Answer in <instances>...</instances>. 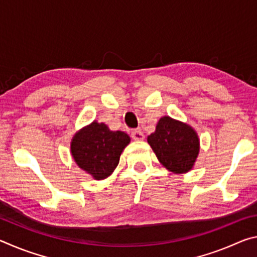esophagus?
<instances>
[{"label": "esophagus", "instance_id": "1", "mask_svg": "<svg viewBox=\"0 0 257 257\" xmlns=\"http://www.w3.org/2000/svg\"><path fill=\"white\" fill-rule=\"evenodd\" d=\"M132 138L135 139V141H143L144 139V134L141 130H132Z\"/></svg>", "mask_w": 257, "mask_h": 257}]
</instances>
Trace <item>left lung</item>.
<instances>
[{
  "label": "left lung",
  "mask_w": 257,
  "mask_h": 257,
  "mask_svg": "<svg viewBox=\"0 0 257 257\" xmlns=\"http://www.w3.org/2000/svg\"><path fill=\"white\" fill-rule=\"evenodd\" d=\"M147 142L160 162L175 173L189 171L199 152V141L195 130L170 116L159 120L156 130L147 137Z\"/></svg>",
  "instance_id": "left-lung-1"
}]
</instances>
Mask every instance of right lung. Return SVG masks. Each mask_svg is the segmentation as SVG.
I'll return each instance as SVG.
<instances>
[{"mask_svg": "<svg viewBox=\"0 0 257 257\" xmlns=\"http://www.w3.org/2000/svg\"><path fill=\"white\" fill-rule=\"evenodd\" d=\"M129 142L130 137L125 133L112 132L106 124L94 121L73 136L71 154L78 167L101 180L116 168Z\"/></svg>", "mask_w": 257, "mask_h": 257, "instance_id": "add662e5", "label": "right lung"}]
</instances>
